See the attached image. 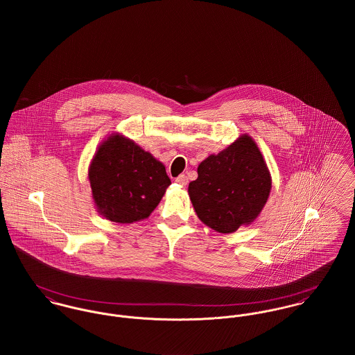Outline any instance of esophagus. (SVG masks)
<instances>
[{
    "label": "esophagus",
    "mask_w": 355,
    "mask_h": 355,
    "mask_svg": "<svg viewBox=\"0 0 355 355\" xmlns=\"http://www.w3.org/2000/svg\"><path fill=\"white\" fill-rule=\"evenodd\" d=\"M176 183H179L182 186H186L189 183V178L186 175H180V176L176 178Z\"/></svg>",
    "instance_id": "obj_1"
}]
</instances>
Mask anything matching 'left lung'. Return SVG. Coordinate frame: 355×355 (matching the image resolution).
I'll return each instance as SVG.
<instances>
[{
    "instance_id": "8db88e82",
    "label": "left lung",
    "mask_w": 355,
    "mask_h": 355,
    "mask_svg": "<svg viewBox=\"0 0 355 355\" xmlns=\"http://www.w3.org/2000/svg\"><path fill=\"white\" fill-rule=\"evenodd\" d=\"M270 175L262 154L243 135L198 166L189 194L200 220L221 234L235 232L259 214L270 193Z\"/></svg>"
}]
</instances>
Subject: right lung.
<instances>
[{
	"instance_id": "add662e5",
	"label": "right lung",
	"mask_w": 355,
	"mask_h": 355,
	"mask_svg": "<svg viewBox=\"0 0 355 355\" xmlns=\"http://www.w3.org/2000/svg\"><path fill=\"white\" fill-rule=\"evenodd\" d=\"M89 179L100 213L121 224L149 217L171 184L165 166L121 135L110 137L100 146Z\"/></svg>"
}]
</instances>
